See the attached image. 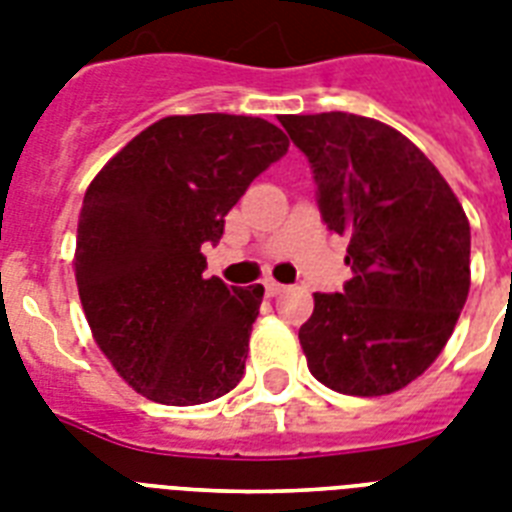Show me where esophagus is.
I'll return each mask as SVG.
<instances>
[{"instance_id": "1", "label": "esophagus", "mask_w": 512, "mask_h": 512, "mask_svg": "<svg viewBox=\"0 0 512 512\" xmlns=\"http://www.w3.org/2000/svg\"><path fill=\"white\" fill-rule=\"evenodd\" d=\"M284 284H279V281H273V279H265V292L268 295H279V292H284Z\"/></svg>"}]
</instances>
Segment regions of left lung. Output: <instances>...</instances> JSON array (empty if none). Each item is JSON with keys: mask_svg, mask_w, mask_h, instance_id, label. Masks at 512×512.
I'll return each instance as SVG.
<instances>
[{"mask_svg": "<svg viewBox=\"0 0 512 512\" xmlns=\"http://www.w3.org/2000/svg\"><path fill=\"white\" fill-rule=\"evenodd\" d=\"M311 162L329 231L348 236L353 279L313 295L300 327L308 369L345 396L396 393L444 350L470 289V223L441 172L366 116H281Z\"/></svg>", "mask_w": 512, "mask_h": 512, "instance_id": "1", "label": "left lung"}]
</instances>
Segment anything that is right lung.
Listing matches in <instances>:
<instances>
[{
  "instance_id": "obj_1",
  "label": "right lung",
  "mask_w": 512,
  "mask_h": 512,
  "mask_svg": "<svg viewBox=\"0 0 512 512\" xmlns=\"http://www.w3.org/2000/svg\"><path fill=\"white\" fill-rule=\"evenodd\" d=\"M289 140L257 116H164L132 138L84 193L76 287L92 337L156 404L193 406L244 377L263 284L204 279V244Z\"/></svg>"
}]
</instances>
